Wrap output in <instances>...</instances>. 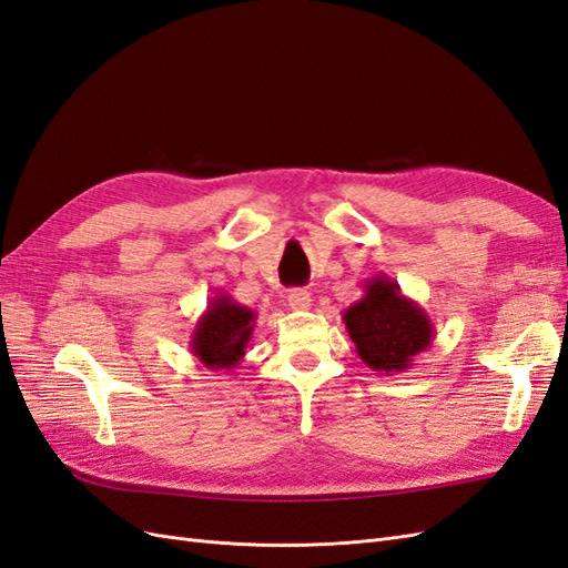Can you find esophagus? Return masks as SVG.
Masks as SVG:
<instances>
[{
	"label": "esophagus",
	"instance_id": "obj_1",
	"mask_svg": "<svg viewBox=\"0 0 568 568\" xmlns=\"http://www.w3.org/2000/svg\"><path fill=\"white\" fill-rule=\"evenodd\" d=\"M286 303H288L291 311H307V307L313 305V298L305 288H291L288 296H286Z\"/></svg>",
	"mask_w": 568,
	"mask_h": 568
}]
</instances>
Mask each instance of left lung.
Listing matches in <instances>:
<instances>
[{
	"label": "left lung",
	"mask_w": 568,
	"mask_h": 568,
	"mask_svg": "<svg viewBox=\"0 0 568 568\" xmlns=\"http://www.w3.org/2000/svg\"><path fill=\"white\" fill-rule=\"evenodd\" d=\"M365 294L346 313L348 336L363 363L374 372H405L412 359L432 348L436 329L424 307L403 294L384 272L365 282Z\"/></svg>",
	"instance_id": "obj_1"
}]
</instances>
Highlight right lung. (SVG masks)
Masks as SVG:
<instances>
[{
  "instance_id": "right-lung-1",
  "label": "right lung",
  "mask_w": 568,
  "mask_h": 568,
  "mask_svg": "<svg viewBox=\"0 0 568 568\" xmlns=\"http://www.w3.org/2000/svg\"><path fill=\"white\" fill-rule=\"evenodd\" d=\"M255 320L257 315L251 307L236 303L227 294H217L196 320L189 348L203 367L236 369L246 355Z\"/></svg>"
}]
</instances>
